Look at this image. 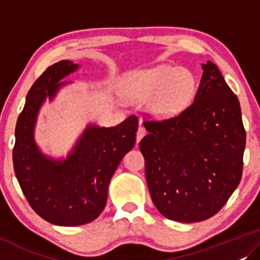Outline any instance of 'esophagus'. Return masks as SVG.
<instances>
[{"mask_svg":"<svg viewBox=\"0 0 260 260\" xmlns=\"http://www.w3.org/2000/svg\"><path fill=\"white\" fill-rule=\"evenodd\" d=\"M146 135V129H145V127L144 126H139V128H138V131H137V142H139L141 140L142 138H144Z\"/></svg>","mask_w":260,"mask_h":260,"instance_id":"obj_1","label":"esophagus"}]
</instances>
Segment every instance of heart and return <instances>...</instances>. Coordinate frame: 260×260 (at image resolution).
<instances>
[{
	"label": "heart",
	"instance_id": "obj_1",
	"mask_svg": "<svg viewBox=\"0 0 260 260\" xmlns=\"http://www.w3.org/2000/svg\"><path fill=\"white\" fill-rule=\"evenodd\" d=\"M198 90L193 72L186 68L160 67L134 73L125 80L123 95L133 101H147L149 112L156 118H171L185 111Z\"/></svg>",
	"mask_w": 260,
	"mask_h": 260
}]
</instances>
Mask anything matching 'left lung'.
I'll list each match as a JSON object with an SVG mask.
<instances>
[{"label":"left lung","mask_w":260,"mask_h":260,"mask_svg":"<svg viewBox=\"0 0 260 260\" xmlns=\"http://www.w3.org/2000/svg\"><path fill=\"white\" fill-rule=\"evenodd\" d=\"M180 114L145 120V173L155 207L171 220L203 221L228 203L243 175L246 133L239 100L213 62Z\"/></svg>","instance_id":"obj_1"}]
</instances>
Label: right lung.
I'll list each match as a JSON object with an SVG mask.
<instances>
[{"mask_svg": "<svg viewBox=\"0 0 260 260\" xmlns=\"http://www.w3.org/2000/svg\"><path fill=\"white\" fill-rule=\"evenodd\" d=\"M78 64L63 60L49 66L32 83L16 122L13 164L30 207L48 222L78 226L96 219L107 202L108 184L127 152L133 148L139 120L131 115L114 127L89 126L63 161L42 155L34 141L36 116L46 98Z\"/></svg>", "mask_w": 260, "mask_h": 260, "instance_id": "add662e5", "label": "right lung"}]
</instances>
